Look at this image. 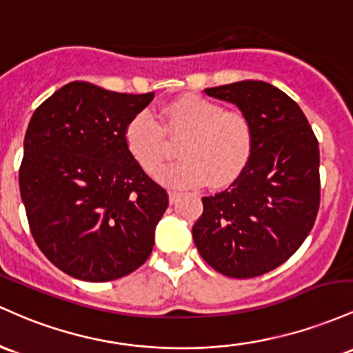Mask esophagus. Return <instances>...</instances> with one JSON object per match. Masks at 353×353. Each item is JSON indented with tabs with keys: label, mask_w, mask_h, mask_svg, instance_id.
<instances>
[{
	"label": "esophagus",
	"mask_w": 353,
	"mask_h": 353,
	"mask_svg": "<svg viewBox=\"0 0 353 353\" xmlns=\"http://www.w3.org/2000/svg\"><path fill=\"white\" fill-rule=\"evenodd\" d=\"M168 196H170V203L175 205L178 201V198H180V193H178V192H168Z\"/></svg>",
	"instance_id": "esophagus-1"
}]
</instances>
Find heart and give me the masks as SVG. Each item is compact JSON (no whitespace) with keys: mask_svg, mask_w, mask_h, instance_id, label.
Instances as JSON below:
<instances>
[{"mask_svg":"<svg viewBox=\"0 0 353 353\" xmlns=\"http://www.w3.org/2000/svg\"><path fill=\"white\" fill-rule=\"evenodd\" d=\"M164 126L150 112H140L126 123L125 143L141 168L152 172L163 159L165 133L181 137L182 158L155 170L160 183L172 188H193L210 181L227 187L250 161L255 128L250 118L201 97H183L163 110Z\"/></svg>","mask_w":353,"mask_h":353,"instance_id":"heart-1","label":"heart"}]
</instances>
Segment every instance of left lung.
I'll use <instances>...</instances> for the list:
<instances>
[{"label": "left lung", "mask_w": 353, "mask_h": 353, "mask_svg": "<svg viewBox=\"0 0 353 353\" xmlns=\"http://www.w3.org/2000/svg\"><path fill=\"white\" fill-rule=\"evenodd\" d=\"M235 103L255 128L243 173L223 192L203 196L193 241L213 270L253 279L287 262L307 239L320 207L319 141L300 106L270 83L207 88Z\"/></svg>", "instance_id": "8db88e82"}]
</instances>
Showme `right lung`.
Returning <instances> with one entry per match:
<instances>
[{"instance_id":"right-lung-1","label":"right lung","mask_w":353,"mask_h":353,"mask_svg":"<svg viewBox=\"0 0 353 353\" xmlns=\"http://www.w3.org/2000/svg\"><path fill=\"white\" fill-rule=\"evenodd\" d=\"M153 97L73 81L31 117L19 166L26 219L43 255L74 279H121L153 250L168 193L125 143Z\"/></svg>"}]
</instances>
